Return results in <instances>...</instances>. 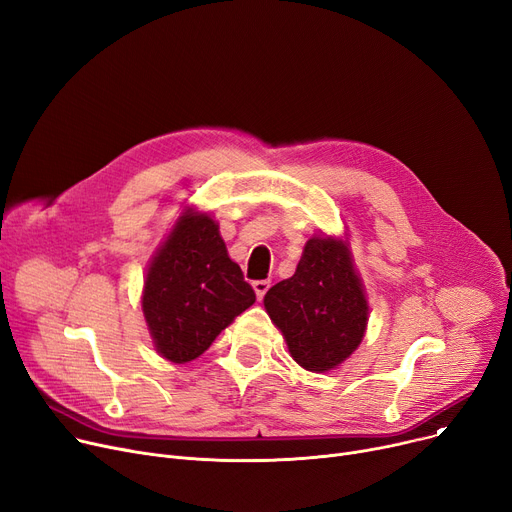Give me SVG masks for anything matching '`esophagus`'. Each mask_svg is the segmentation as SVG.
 <instances>
[{
	"instance_id": "obj_1",
	"label": "esophagus",
	"mask_w": 512,
	"mask_h": 512,
	"mask_svg": "<svg viewBox=\"0 0 512 512\" xmlns=\"http://www.w3.org/2000/svg\"><path fill=\"white\" fill-rule=\"evenodd\" d=\"M252 287H254V291H256V297H258V302H262V297H264V293L268 291V287H270V281H254L252 283Z\"/></svg>"
}]
</instances>
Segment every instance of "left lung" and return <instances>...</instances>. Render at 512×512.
I'll return each mask as SVG.
<instances>
[{
	"instance_id": "obj_1",
	"label": "left lung",
	"mask_w": 512,
	"mask_h": 512,
	"mask_svg": "<svg viewBox=\"0 0 512 512\" xmlns=\"http://www.w3.org/2000/svg\"><path fill=\"white\" fill-rule=\"evenodd\" d=\"M264 308L295 362L328 372L359 347L368 326V299L343 239L312 237L295 275L270 287Z\"/></svg>"
}]
</instances>
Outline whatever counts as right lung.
<instances>
[{
	"label": "right lung",
	"mask_w": 512,
	"mask_h": 512,
	"mask_svg": "<svg viewBox=\"0 0 512 512\" xmlns=\"http://www.w3.org/2000/svg\"><path fill=\"white\" fill-rule=\"evenodd\" d=\"M254 302L219 225L208 213L186 208L144 279L142 312L157 353L173 364L192 362Z\"/></svg>",
	"instance_id": "add662e5"
}]
</instances>
